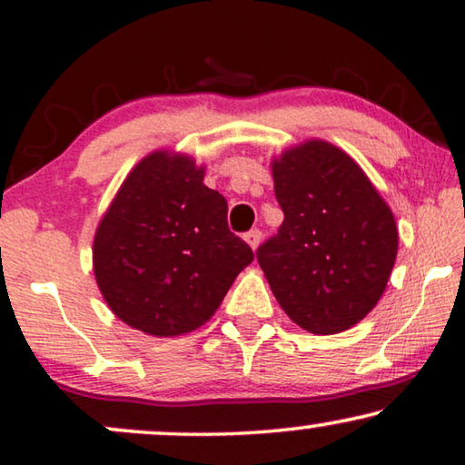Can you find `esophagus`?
I'll use <instances>...</instances> for the list:
<instances>
[{"instance_id":"obj_1","label":"esophagus","mask_w":465,"mask_h":465,"mask_svg":"<svg viewBox=\"0 0 465 465\" xmlns=\"http://www.w3.org/2000/svg\"><path fill=\"white\" fill-rule=\"evenodd\" d=\"M245 241H247V243H250L252 250H258L260 241H262V232H260L258 228H252L250 232H245Z\"/></svg>"}]
</instances>
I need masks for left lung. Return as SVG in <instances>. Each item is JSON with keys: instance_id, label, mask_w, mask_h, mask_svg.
Listing matches in <instances>:
<instances>
[{"instance_id": "left-lung-1", "label": "left lung", "mask_w": 465, "mask_h": 465, "mask_svg": "<svg viewBox=\"0 0 465 465\" xmlns=\"http://www.w3.org/2000/svg\"><path fill=\"white\" fill-rule=\"evenodd\" d=\"M283 222L256 256L277 302L313 334L349 330L383 296L398 228L360 164L311 139L272 161Z\"/></svg>"}]
</instances>
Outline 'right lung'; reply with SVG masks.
<instances>
[{"label": "right lung", "mask_w": 465, "mask_h": 465, "mask_svg": "<svg viewBox=\"0 0 465 465\" xmlns=\"http://www.w3.org/2000/svg\"><path fill=\"white\" fill-rule=\"evenodd\" d=\"M190 156L152 152L126 175L93 243L94 279L131 328L180 336L212 320L253 260L228 231V203Z\"/></svg>", "instance_id": "add662e5"}]
</instances>
